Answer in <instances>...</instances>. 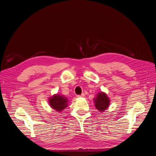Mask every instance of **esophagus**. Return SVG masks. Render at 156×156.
<instances>
[{"label":"esophagus","instance_id":"esophagus-1","mask_svg":"<svg viewBox=\"0 0 156 156\" xmlns=\"http://www.w3.org/2000/svg\"><path fill=\"white\" fill-rule=\"evenodd\" d=\"M85 96V94H82L81 95H77V97H78V98H80V97H83Z\"/></svg>","mask_w":156,"mask_h":156}]
</instances>
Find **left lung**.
<instances>
[{
  "mask_svg": "<svg viewBox=\"0 0 156 156\" xmlns=\"http://www.w3.org/2000/svg\"><path fill=\"white\" fill-rule=\"evenodd\" d=\"M95 107L100 112H104L107 109L110 105V99L105 92L98 93L94 99Z\"/></svg>",
  "mask_w": 156,
  "mask_h": 156,
  "instance_id": "left-lung-1",
  "label": "left lung"
}]
</instances>
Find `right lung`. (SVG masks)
I'll list each match as a JSON object with an SVG mask.
<instances>
[{
    "label": "right lung",
    "instance_id": "right-lung-1",
    "mask_svg": "<svg viewBox=\"0 0 156 156\" xmlns=\"http://www.w3.org/2000/svg\"><path fill=\"white\" fill-rule=\"evenodd\" d=\"M48 101L51 107L57 112H61L66 108H67L69 102L66 97L57 94L49 97Z\"/></svg>",
    "mask_w": 156,
    "mask_h": 156
}]
</instances>
